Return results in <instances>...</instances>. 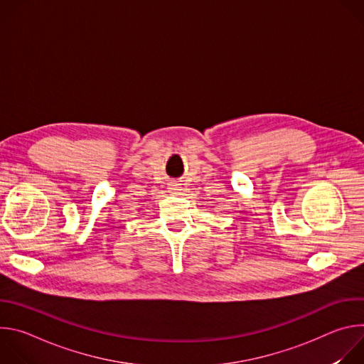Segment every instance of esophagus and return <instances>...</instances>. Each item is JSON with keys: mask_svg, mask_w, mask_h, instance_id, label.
<instances>
[{"mask_svg": "<svg viewBox=\"0 0 364 364\" xmlns=\"http://www.w3.org/2000/svg\"><path fill=\"white\" fill-rule=\"evenodd\" d=\"M170 187V193H173V194H181V191H183V188H181V184L178 183V181H171L170 184H168Z\"/></svg>", "mask_w": 364, "mask_h": 364, "instance_id": "34e87169", "label": "esophagus"}]
</instances>
